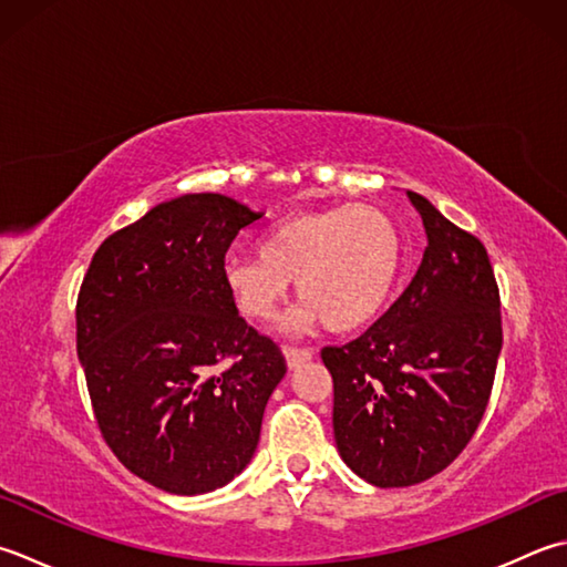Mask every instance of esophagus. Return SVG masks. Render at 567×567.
<instances>
[{"instance_id": "esophagus-1", "label": "esophagus", "mask_w": 567, "mask_h": 567, "mask_svg": "<svg viewBox=\"0 0 567 567\" xmlns=\"http://www.w3.org/2000/svg\"><path fill=\"white\" fill-rule=\"evenodd\" d=\"M285 359L290 369H299L307 361H312V349H297V347H285Z\"/></svg>"}]
</instances>
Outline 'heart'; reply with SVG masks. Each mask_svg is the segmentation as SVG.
I'll list each match as a JSON object with an SVG mask.
<instances>
[{
	"label": "heart",
	"instance_id": "heart-1",
	"mask_svg": "<svg viewBox=\"0 0 567 567\" xmlns=\"http://www.w3.org/2000/svg\"><path fill=\"white\" fill-rule=\"evenodd\" d=\"M403 265V240L379 206H334L287 216L265 233L258 255H233L224 277L233 302L268 321L297 282V324L361 329L381 315Z\"/></svg>",
	"mask_w": 567,
	"mask_h": 567
}]
</instances>
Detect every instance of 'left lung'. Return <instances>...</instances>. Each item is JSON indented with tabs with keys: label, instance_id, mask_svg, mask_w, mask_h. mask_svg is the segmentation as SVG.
Returning a JSON list of instances; mask_svg holds the SVG:
<instances>
[{
	"label": "left lung",
	"instance_id": "obj_1",
	"mask_svg": "<svg viewBox=\"0 0 567 567\" xmlns=\"http://www.w3.org/2000/svg\"><path fill=\"white\" fill-rule=\"evenodd\" d=\"M427 248L405 292L343 347H324L341 460L381 489L413 486L460 457L489 403L502 299L482 240L425 196Z\"/></svg>",
	"mask_w": 567,
	"mask_h": 567
}]
</instances>
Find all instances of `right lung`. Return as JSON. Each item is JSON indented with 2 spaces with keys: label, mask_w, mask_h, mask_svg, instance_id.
I'll return each mask as SVG.
<instances>
[{
  "label": "right lung",
  "mask_w": 567,
  "mask_h": 567,
  "mask_svg": "<svg viewBox=\"0 0 567 567\" xmlns=\"http://www.w3.org/2000/svg\"><path fill=\"white\" fill-rule=\"evenodd\" d=\"M262 214L184 194L100 243L75 305V347L97 427L125 467L169 494L246 470L287 371L238 315L226 252Z\"/></svg>",
  "instance_id": "obj_1"
}]
</instances>
